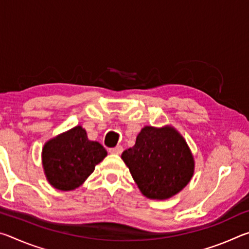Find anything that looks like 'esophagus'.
Listing matches in <instances>:
<instances>
[{
  "label": "esophagus",
  "instance_id": "1",
  "mask_svg": "<svg viewBox=\"0 0 249 249\" xmlns=\"http://www.w3.org/2000/svg\"><path fill=\"white\" fill-rule=\"evenodd\" d=\"M109 154H114V155H121L123 153V147L122 146H116L114 148H109L108 149Z\"/></svg>",
  "mask_w": 249,
  "mask_h": 249
}]
</instances>
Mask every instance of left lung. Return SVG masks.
<instances>
[{"label":"left lung","instance_id":"obj_1","mask_svg":"<svg viewBox=\"0 0 249 249\" xmlns=\"http://www.w3.org/2000/svg\"><path fill=\"white\" fill-rule=\"evenodd\" d=\"M140 190L149 199H169L189 183L195 161L183 137L172 127L141 130L135 146L122 154Z\"/></svg>","mask_w":249,"mask_h":249}]
</instances>
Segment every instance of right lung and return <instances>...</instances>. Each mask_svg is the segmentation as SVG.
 <instances>
[{
  "mask_svg": "<svg viewBox=\"0 0 249 249\" xmlns=\"http://www.w3.org/2000/svg\"><path fill=\"white\" fill-rule=\"evenodd\" d=\"M107 155L98 142L88 140L81 126L46 142L43 165L46 177L53 188L69 191L78 188Z\"/></svg>",
  "mask_w": 249,
  "mask_h": 249,
  "instance_id": "obj_1",
  "label": "right lung"
}]
</instances>
